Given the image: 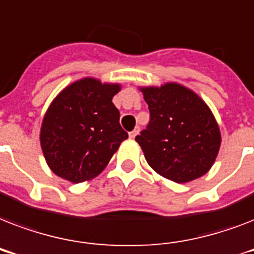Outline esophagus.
I'll return each mask as SVG.
<instances>
[{"label": "esophagus", "instance_id": "34e87169", "mask_svg": "<svg viewBox=\"0 0 254 254\" xmlns=\"http://www.w3.org/2000/svg\"><path fill=\"white\" fill-rule=\"evenodd\" d=\"M138 131H139V127H135L134 130H131L130 133H129V137H130V138H134L135 135L138 134Z\"/></svg>", "mask_w": 254, "mask_h": 254}]
</instances>
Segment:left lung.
<instances>
[{"label":"left lung","instance_id":"1","mask_svg":"<svg viewBox=\"0 0 254 254\" xmlns=\"http://www.w3.org/2000/svg\"><path fill=\"white\" fill-rule=\"evenodd\" d=\"M150 121L135 137L154 171L177 183L204 175L220 149V129L208 105L178 83L141 88Z\"/></svg>","mask_w":254,"mask_h":254}]
</instances>
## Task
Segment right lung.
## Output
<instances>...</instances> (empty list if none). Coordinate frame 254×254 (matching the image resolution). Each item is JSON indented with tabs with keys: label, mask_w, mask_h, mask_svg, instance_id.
Instances as JSON below:
<instances>
[{
	"label": "right lung",
	"mask_w": 254,
	"mask_h": 254,
	"mask_svg": "<svg viewBox=\"0 0 254 254\" xmlns=\"http://www.w3.org/2000/svg\"><path fill=\"white\" fill-rule=\"evenodd\" d=\"M120 89V84L84 77L54 99L42 123L41 146L58 177L72 183L91 181L127 138L112 103Z\"/></svg>",
	"instance_id": "1"
}]
</instances>
